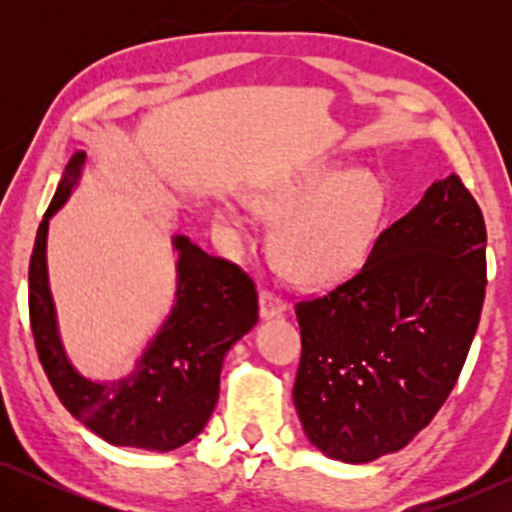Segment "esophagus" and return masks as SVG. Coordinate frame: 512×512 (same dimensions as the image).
<instances>
[{"instance_id":"obj_1","label":"esophagus","mask_w":512,"mask_h":512,"mask_svg":"<svg viewBox=\"0 0 512 512\" xmlns=\"http://www.w3.org/2000/svg\"><path fill=\"white\" fill-rule=\"evenodd\" d=\"M258 305H261L263 319L279 317V314L286 312V303L279 296H275L272 291H261V296H258Z\"/></svg>"}]
</instances>
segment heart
<instances>
[{
	"label": "heart",
	"mask_w": 512,
	"mask_h": 512,
	"mask_svg": "<svg viewBox=\"0 0 512 512\" xmlns=\"http://www.w3.org/2000/svg\"><path fill=\"white\" fill-rule=\"evenodd\" d=\"M251 202L265 219H275L272 256L303 286H333L352 277L373 251L389 207L387 186L375 172H340L328 163L270 181ZM214 219L244 226L242 209L230 198L214 202Z\"/></svg>",
	"instance_id": "heart-1"
}]
</instances>
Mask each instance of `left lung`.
Masks as SVG:
<instances>
[{"mask_svg": "<svg viewBox=\"0 0 512 512\" xmlns=\"http://www.w3.org/2000/svg\"><path fill=\"white\" fill-rule=\"evenodd\" d=\"M485 247L478 202L450 174L382 230L352 279L296 305L293 403L328 459L403 450L440 410L478 331Z\"/></svg>", "mask_w": 512, "mask_h": 512, "instance_id": "8db88e82", "label": "left lung"}]
</instances>
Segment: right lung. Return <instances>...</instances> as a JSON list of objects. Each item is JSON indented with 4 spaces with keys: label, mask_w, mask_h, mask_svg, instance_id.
I'll return each mask as SVG.
<instances>
[{
    "label": "right lung",
    "mask_w": 512,
    "mask_h": 512,
    "mask_svg": "<svg viewBox=\"0 0 512 512\" xmlns=\"http://www.w3.org/2000/svg\"><path fill=\"white\" fill-rule=\"evenodd\" d=\"M83 167L86 153L76 151L34 240L30 324L39 361L60 403L95 436L118 447L177 450L205 429L219 401L223 359L256 326V286L235 263L174 235L177 291L170 314L128 375L90 380L62 345L46 263L48 221L79 186Z\"/></svg>",
    "instance_id": "1"
}]
</instances>
